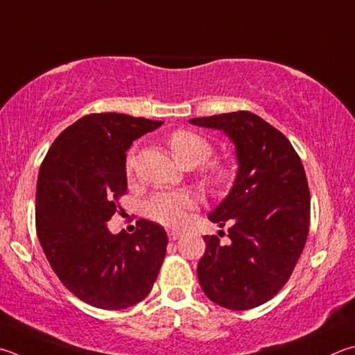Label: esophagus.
<instances>
[{"label": "esophagus", "mask_w": 355, "mask_h": 355, "mask_svg": "<svg viewBox=\"0 0 355 355\" xmlns=\"http://www.w3.org/2000/svg\"><path fill=\"white\" fill-rule=\"evenodd\" d=\"M167 237H169V241H177L178 237H182V233H180V231H175V230H169V231H167Z\"/></svg>", "instance_id": "esophagus-1"}]
</instances>
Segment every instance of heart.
I'll return each mask as SVG.
<instances>
[{
  "instance_id": "obj_1",
  "label": "heart",
  "mask_w": 355,
  "mask_h": 355,
  "mask_svg": "<svg viewBox=\"0 0 355 355\" xmlns=\"http://www.w3.org/2000/svg\"><path fill=\"white\" fill-rule=\"evenodd\" d=\"M173 158L183 167L203 164L214 152V147L202 135L191 130H175L169 137ZM135 169L133 153L127 157V172ZM234 167L228 163H211L202 171L203 183L212 191H220L233 182ZM197 198L186 191L155 192L146 202V216L166 227H182L188 220V211L196 208Z\"/></svg>"
}]
</instances>
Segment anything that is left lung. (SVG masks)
Instances as JSON below:
<instances>
[{"instance_id": "1", "label": "left lung", "mask_w": 355, "mask_h": 355, "mask_svg": "<svg viewBox=\"0 0 355 355\" xmlns=\"http://www.w3.org/2000/svg\"><path fill=\"white\" fill-rule=\"evenodd\" d=\"M189 122L227 133L239 163L230 194L208 216L222 228L230 225L228 239L203 237L198 282L225 309L257 307L286 286L304 250L311 222L304 167L284 135L254 113L241 110Z\"/></svg>"}]
</instances>
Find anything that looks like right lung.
Listing matches in <instances>:
<instances>
[{"label":"right lung","mask_w":355,"mask_h":355,"mask_svg":"<svg viewBox=\"0 0 355 355\" xmlns=\"http://www.w3.org/2000/svg\"><path fill=\"white\" fill-rule=\"evenodd\" d=\"M161 124L124 113L87 114L55 138L40 166L38 241L62 284L89 306L132 307L157 281L164 228L139 218L135 233L112 234L107 222L127 192V149Z\"/></svg>","instance_id":"obj_1"}]
</instances>
